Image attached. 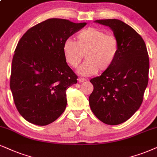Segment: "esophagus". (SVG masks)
Masks as SVG:
<instances>
[{
    "mask_svg": "<svg viewBox=\"0 0 157 157\" xmlns=\"http://www.w3.org/2000/svg\"><path fill=\"white\" fill-rule=\"evenodd\" d=\"M85 81H86V80L84 78H78V82H85Z\"/></svg>",
    "mask_w": 157,
    "mask_h": 157,
    "instance_id": "esophagus-1",
    "label": "esophagus"
}]
</instances>
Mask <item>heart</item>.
<instances>
[{
  "label": "heart",
  "mask_w": 157,
  "mask_h": 157,
  "mask_svg": "<svg viewBox=\"0 0 157 157\" xmlns=\"http://www.w3.org/2000/svg\"><path fill=\"white\" fill-rule=\"evenodd\" d=\"M76 37V42L67 38L63 44L64 59L69 66L77 68L85 54L86 61L77 71L82 76H91L98 70L102 72L111 68L119 52L118 40L114 35L89 27L80 32Z\"/></svg>",
  "instance_id": "b5f03b06"
}]
</instances>
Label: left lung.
I'll list each match as a JSON object with an SVG mask.
<instances>
[{"label":"left lung","mask_w":157,"mask_h":157,"mask_svg":"<svg viewBox=\"0 0 157 157\" xmlns=\"http://www.w3.org/2000/svg\"><path fill=\"white\" fill-rule=\"evenodd\" d=\"M109 27L119 42V52L109 69L91 79L89 104L105 124L125 122L140 108L148 85L149 59L144 40L133 28L119 19L95 21Z\"/></svg>","instance_id":"1"}]
</instances>
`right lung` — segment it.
<instances>
[{
    "mask_svg": "<svg viewBox=\"0 0 157 157\" xmlns=\"http://www.w3.org/2000/svg\"><path fill=\"white\" fill-rule=\"evenodd\" d=\"M86 23L48 19L29 29L19 40L11 64L10 88L18 112L29 122L47 125L67 106V90L77 76L63 53L65 40Z\"/></svg>",
    "mask_w": 157,
    "mask_h": 157,
    "instance_id": "obj_1",
    "label": "right lung"
}]
</instances>
